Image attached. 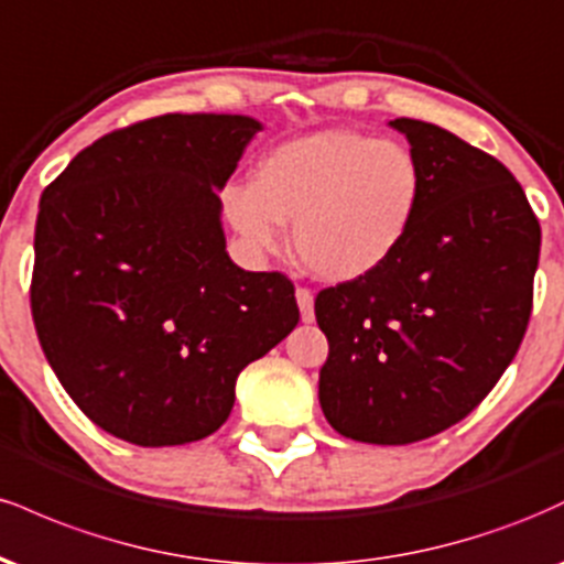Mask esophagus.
Here are the masks:
<instances>
[{"label":"esophagus","instance_id":"esophagus-1","mask_svg":"<svg viewBox=\"0 0 564 564\" xmlns=\"http://www.w3.org/2000/svg\"><path fill=\"white\" fill-rule=\"evenodd\" d=\"M296 304H300L302 321H304V323H313V321H315V300H313V291L296 289Z\"/></svg>","mask_w":564,"mask_h":564}]
</instances>
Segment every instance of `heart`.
Returning <instances> with one entry per match:
<instances>
[{
    "label": "heart",
    "instance_id": "obj_1",
    "mask_svg": "<svg viewBox=\"0 0 564 564\" xmlns=\"http://www.w3.org/2000/svg\"><path fill=\"white\" fill-rule=\"evenodd\" d=\"M411 148L358 129L289 140L257 164L254 185L225 191L230 228L251 249L275 251L294 225L296 260L326 283L364 281L403 249L424 204Z\"/></svg>",
    "mask_w": 564,
    "mask_h": 564
}]
</instances>
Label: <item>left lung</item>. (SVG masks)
Wrapping results in <instances>:
<instances>
[{
    "instance_id": "left-lung-1",
    "label": "left lung",
    "mask_w": 564,
    "mask_h": 564,
    "mask_svg": "<svg viewBox=\"0 0 564 564\" xmlns=\"http://www.w3.org/2000/svg\"><path fill=\"white\" fill-rule=\"evenodd\" d=\"M424 170L416 225L384 268L321 291L318 398L339 435L408 445L462 422L514 360L541 225L501 161L437 124L394 119Z\"/></svg>"
}]
</instances>
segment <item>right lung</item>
<instances>
[{
  "label": "right lung",
  "instance_id": "right-lung-1",
  "mask_svg": "<svg viewBox=\"0 0 564 564\" xmlns=\"http://www.w3.org/2000/svg\"><path fill=\"white\" fill-rule=\"evenodd\" d=\"M262 121L166 113L106 134L39 200L31 313L100 430L142 448L217 432L236 379L300 323L281 273L225 249L219 191Z\"/></svg>",
  "mask_w": 564,
  "mask_h": 564
}]
</instances>
